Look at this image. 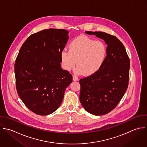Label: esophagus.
Returning <instances> with one entry per match:
<instances>
[{"label": "esophagus", "mask_w": 147, "mask_h": 147, "mask_svg": "<svg viewBox=\"0 0 147 147\" xmlns=\"http://www.w3.org/2000/svg\"><path fill=\"white\" fill-rule=\"evenodd\" d=\"M73 80L74 81H78L79 80V79H78L76 76H74L73 77Z\"/></svg>", "instance_id": "esophagus-1"}]
</instances>
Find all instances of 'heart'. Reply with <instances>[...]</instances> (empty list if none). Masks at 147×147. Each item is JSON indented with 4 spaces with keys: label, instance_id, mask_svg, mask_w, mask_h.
Instances as JSON below:
<instances>
[{
    "label": "heart",
    "instance_id": "heart-1",
    "mask_svg": "<svg viewBox=\"0 0 147 147\" xmlns=\"http://www.w3.org/2000/svg\"><path fill=\"white\" fill-rule=\"evenodd\" d=\"M108 54L106 43L85 35L74 38L69 44V50L63 49L61 53L62 66L70 71L76 64L78 66L75 73L91 76L97 73L105 62Z\"/></svg>",
    "mask_w": 147,
    "mask_h": 147
}]
</instances>
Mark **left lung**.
<instances>
[{
    "label": "left lung",
    "instance_id": "left-lung-1",
    "mask_svg": "<svg viewBox=\"0 0 147 147\" xmlns=\"http://www.w3.org/2000/svg\"><path fill=\"white\" fill-rule=\"evenodd\" d=\"M103 39L108 47L105 62L95 74L81 79L80 100L89 113L101 116L114 109L128 86L130 61L123 44L104 32L85 31Z\"/></svg>",
    "mask_w": 147,
    "mask_h": 147
}]
</instances>
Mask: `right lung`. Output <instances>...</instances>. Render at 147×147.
<instances>
[{"label":"right lung","mask_w":147,"mask_h":147,"mask_svg":"<svg viewBox=\"0 0 147 147\" xmlns=\"http://www.w3.org/2000/svg\"><path fill=\"white\" fill-rule=\"evenodd\" d=\"M69 31L49 28L30 35L22 45L15 63L18 94L32 112L46 116L61 104L72 76L61 67V53Z\"/></svg>","instance_id":"right-lung-1"}]
</instances>
